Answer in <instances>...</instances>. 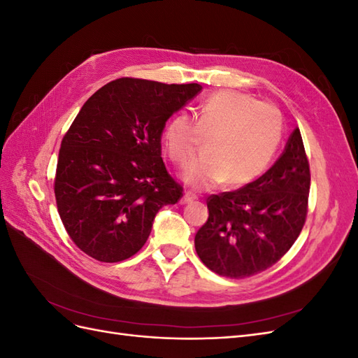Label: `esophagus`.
<instances>
[{
  "mask_svg": "<svg viewBox=\"0 0 358 358\" xmlns=\"http://www.w3.org/2000/svg\"><path fill=\"white\" fill-rule=\"evenodd\" d=\"M197 197H196V194H192V192H189V191H187L185 194H183V197H182V200H180V204H187V203H191V201H194L196 200Z\"/></svg>",
  "mask_w": 358,
  "mask_h": 358,
  "instance_id": "34e87169",
  "label": "esophagus"
}]
</instances>
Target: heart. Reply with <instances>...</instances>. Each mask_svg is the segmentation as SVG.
I'll list each match as a JSON object with an SVG mask.
<instances>
[{
    "label": "heart",
    "instance_id": "1",
    "mask_svg": "<svg viewBox=\"0 0 358 358\" xmlns=\"http://www.w3.org/2000/svg\"><path fill=\"white\" fill-rule=\"evenodd\" d=\"M284 136L282 113L273 104L237 91H218L199 107L196 122L187 113L173 116L164 129V145L178 166H185L206 138V154L183 173L199 189L243 187L272 164Z\"/></svg>",
    "mask_w": 358,
    "mask_h": 358
}]
</instances>
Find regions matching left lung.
Wrapping results in <instances>:
<instances>
[{
	"instance_id": "obj_1",
	"label": "left lung",
	"mask_w": 358,
	"mask_h": 358,
	"mask_svg": "<svg viewBox=\"0 0 358 358\" xmlns=\"http://www.w3.org/2000/svg\"><path fill=\"white\" fill-rule=\"evenodd\" d=\"M309 188V161L296 128L282 155L263 176L208 199L209 218L194 239L203 264L231 279L272 267L305 225Z\"/></svg>"
}]
</instances>
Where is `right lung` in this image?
Listing matches in <instances>:
<instances>
[{
	"label": "right lung",
	"mask_w": 358,
	"mask_h": 358,
	"mask_svg": "<svg viewBox=\"0 0 358 358\" xmlns=\"http://www.w3.org/2000/svg\"><path fill=\"white\" fill-rule=\"evenodd\" d=\"M201 85L122 78L91 95L64 136L55 199L80 251L103 263L133 257L146 243L158 210L183 188L161 158L167 119Z\"/></svg>",
	"instance_id": "add662e5"
}]
</instances>
